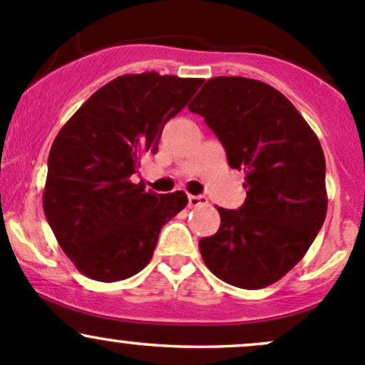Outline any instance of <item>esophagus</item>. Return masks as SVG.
Returning <instances> with one entry per match:
<instances>
[{
    "label": "esophagus",
    "mask_w": 365,
    "mask_h": 365,
    "mask_svg": "<svg viewBox=\"0 0 365 365\" xmlns=\"http://www.w3.org/2000/svg\"><path fill=\"white\" fill-rule=\"evenodd\" d=\"M206 205H208V200H206L205 196H192V194L189 196L190 208H201V206H206Z\"/></svg>",
    "instance_id": "esophagus-1"
}]
</instances>
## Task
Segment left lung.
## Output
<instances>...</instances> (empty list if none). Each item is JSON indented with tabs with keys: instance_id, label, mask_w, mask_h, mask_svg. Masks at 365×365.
Here are the masks:
<instances>
[{
	"instance_id": "obj_1",
	"label": "left lung",
	"mask_w": 365,
	"mask_h": 365,
	"mask_svg": "<svg viewBox=\"0 0 365 365\" xmlns=\"http://www.w3.org/2000/svg\"><path fill=\"white\" fill-rule=\"evenodd\" d=\"M215 132L227 164L245 173V203L217 208L220 227L201 238L206 267L244 289L274 284L305 256L327 217L325 155L295 106L270 84L213 77L189 104Z\"/></svg>"
}]
</instances>
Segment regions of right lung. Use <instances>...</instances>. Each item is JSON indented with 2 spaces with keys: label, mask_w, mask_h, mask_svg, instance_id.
I'll return each mask as SVG.
<instances>
[{
  "label": "right lung",
  "mask_w": 365,
  "mask_h": 365,
  "mask_svg": "<svg viewBox=\"0 0 365 365\" xmlns=\"http://www.w3.org/2000/svg\"><path fill=\"white\" fill-rule=\"evenodd\" d=\"M201 84L203 79L157 72L125 73L95 91L58 132L43 213L86 277L116 282L141 272L162 226L185 208L182 190L155 194L130 178Z\"/></svg>",
  "instance_id": "1"
}]
</instances>
